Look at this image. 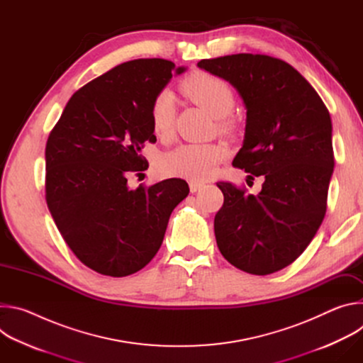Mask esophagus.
<instances>
[{
    "label": "esophagus",
    "instance_id": "34e87169",
    "mask_svg": "<svg viewBox=\"0 0 363 363\" xmlns=\"http://www.w3.org/2000/svg\"><path fill=\"white\" fill-rule=\"evenodd\" d=\"M202 186H203V184H202V182H198V181H189V189H191V192H196V191H199Z\"/></svg>",
    "mask_w": 363,
    "mask_h": 363
}]
</instances>
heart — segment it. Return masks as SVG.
<instances>
[{"label":"heart","mask_w":363,"mask_h":363,"mask_svg":"<svg viewBox=\"0 0 363 363\" xmlns=\"http://www.w3.org/2000/svg\"><path fill=\"white\" fill-rule=\"evenodd\" d=\"M182 93L198 106L220 118V128L231 129L233 122L227 115L234 108V91L223 79L206 73L194 72L181 82ZM175 97L169 90L161 91L150 106V125L160 139L172 135L175 123ZM228 150L221 143H184L165 153L158 162L161 174L192 181L208 178L214 168L227 158Z\"/></svg>","instance_id":"b5f03b06"}]
</instances>
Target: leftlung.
<instances>
[{"instance_id":"8db88e82","label":"left lung","mask_w":363,"mask_h":363,"mask_svg":"<svg viewBox=\"0 0 363 363\" xmlns=\"http://www.w3.org/2000/svg\"><path fill=\"white\" fill-rule=\"evenodd\" d=\"M198 67L240 93L247 121L233 165L264 178L257 195L217 184L224 194L214 220L217 245L245 273H276L306 250L326 214L335 165L329 111L312 84L276 57L240 53Z\"/></svg>"}]
</instances>
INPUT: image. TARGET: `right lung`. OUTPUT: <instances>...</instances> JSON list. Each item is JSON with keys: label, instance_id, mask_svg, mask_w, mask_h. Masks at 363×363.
<instances>
[{"label": "right lung", "instance_id": "1", "mask_svg": "<svg viewBox=\"0 0 363 363\" xmlns=\"http://www.w3.org/2000/svg\"><path fill=\"white\" fill-rule=\"evenodd\" d=\"M186 69L164 59L122 63L79 89L45 145V201L79 260L111 277L143 269L158 252L184 179L128 186L147 169L145 142H157L150 106L172 74Z\"/></svg>", "mask_w": 363, "mask_h": 363}]
</instances>
